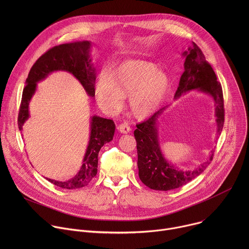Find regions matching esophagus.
I'll return each instance as SVG.
<instances>
[{"label":"esophagus","mask_w":249,"mask_h":249,"mask_svg":"<svg viewBox=\"0 0 249 249\" xmlns=\"http://www.w3.org/2000/svg\"><path fill=\"white\" fill-rule=\"evenodd\" d=\"M118 131L122 134H128L131 131V128L127 123H122L118 126Z\"/></svg>","instance_id":"1"}]
</instances>
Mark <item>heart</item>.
I'll return each instance as SVG.
<instances>
[{
	"mask_svg": "<svg viewBox=\"0 0 249 249\" xmlns=\"http://www.w3.org/2000/svg\"><path fill=\"white\" fill-rule=\"evenodd\" d=\"M168 88V77L155 64L128 61L117 68L112 80L107 75L100 76L95 90L103 107L111 113L120 111L125 97L130 96L132 114L144 119L158 109Z\"/></svg>",
	"mask_w": 249,
	"mask_h": 249,
	"instance_id": "1",
	"label": "heart"
}]
</instances>
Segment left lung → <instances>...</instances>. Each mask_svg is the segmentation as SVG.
Listing matches in <instances>:
<instances>
[{
  "label": "left lung",
  "instance_id": "obj_1",
  "mask_svg": "<svg viewBox=\"0 0 249 249\" xmlns=\"http://www.w3.org/2000/svg\"><path fill=\"white\" fill-rule=\"evenodd\" d=\"M185 58L184 72L180 78L174 99L191 90L210 95L215 105V123L217 137L224 127L225 110L221 84L212 66L206 61L201 49L192 42V46L182 53ZM168 106L157 111L147 121L137 125L134 136L137 142L138 168L141 181L151 189L168 191L179 188L200 175L212 161L214 151L211 152L209 160L193 169L177 168L164 157L159 136V119L163 115Z\"/></svg>",
  "mask_w": 249,
  "mask_h": 249
}]
</instances>
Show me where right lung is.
<instances>
[{
  "mask_svg": "<svg viewBox=\"0 0 249 249\" xmlns=\"http://www.w3.org/2000/svg\"><path fill=\"white\" fill-rule=\"evenodd\" d=\"M90 41H76L55 46L44 53L34 63L22 91L18 113V129L21 131L24 122L29 118V103L37 89V83L45 80L56 71H65L72 74L83 86L88 95L94 96L95 67L91 62ZM89 140L78 173L66 181L46 178L51 183L65 189H78L88 185L97 173L98 153L105 143L113 140L115 124L111 119L96 115L90 117Z\"/></svg>",
  "mask_w": 249,
  "mask_h": 249,
  "instance_id": "right-lung-1",
  "label": "right lung"
}]
</instances>
